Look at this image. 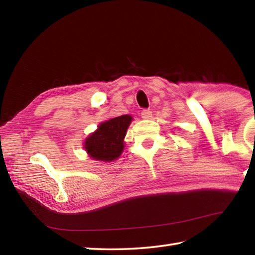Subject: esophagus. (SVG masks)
Segmentation results:
<instances>
[{"label": "esophagus", "mask_w": 255, "mask_h": 255, "mask_svg": "<svg viewBox=\"0 0 255 255\" xmlns=\"http://www.w3.org/2000/svg\"><path fill=\"white\" fill-rule=\"evenodd\" d=\"M141 118L143 119H150L152 118V111L148 110V109H145L141 111Z\"/></svg>", "instance_id": "obj_1"}]
</instances>
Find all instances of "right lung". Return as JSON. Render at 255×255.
Wrapping results in <instances>:
<instances>
[{
	"instance_id": "obj_1",
	"label": "right lung",
	"mask_w": 255,
	"mask_h": 255,
	"mask_svg": "<svg viewBox=\"0 0 255 255\" xmlns=\"http://www.w3.org/2000/svg\"><path fill=\"white\" fill-rule=\"evenodd\" d=\"M132 122L130 115H124L101 123L96 131L85 138L83 146L92 159L112 162L118 159L125 148V136Z\"/></svg>"
}]
</instances>
